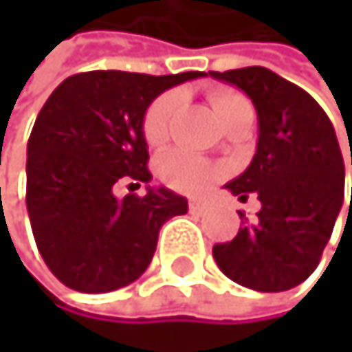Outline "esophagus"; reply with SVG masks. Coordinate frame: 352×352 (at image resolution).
Here are the masks:
<instances>
[{"label": "esophagus", "instance_id": "esophagus-1", "mask_svg": "<svg viewBox=\"0 0 352 352\" xmlns=\"http://www.w3.org/2000/svg\"><path fill=\"white\" fill-rule=\"evenodd\" d=\"M188 207H190L192 213H202V211H205V202L198 200V198H192V200L188 202Z\"/></svg>", "mask_w": 352, "mask_h": 352}]
</instances>
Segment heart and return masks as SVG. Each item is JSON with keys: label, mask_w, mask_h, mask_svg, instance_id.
Returning <instances> with one entry per match:
<instances>
[{"label": "heart", "mask_w": 352, "mask_h": 352, "mask_svg": "<svg viewBox=\"0 0 352 352\" xmlns=\"http://www.w3.org/2000/svg\"><path fill=\"white\" fill-rule=\"evenodd\" d=\"M209 97H211L213 109L219 116L221 122L230 113H234L236 109L249 105V101L243 97V94L232 88H213ZM182 101L184 99L177 90H168V92L160 94L158 99H154L150 103V107H147V111L143 116V135H145V141L152 147H158L168 139L173 118L182 107ZM158 175H160V179L166 186H170L173 190L198 194L202 190H207L219 177L221 168L211 164L205 158L188 152V150H173L160 158Z\"/></svg>", "instance_id": "1"}]
</instances>
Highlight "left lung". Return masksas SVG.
Masks as SVG:
<instances>
[{
	"label": "left lung",
	"instance_id": "obj_1",
	"mask_svg": "<svg viewBox=\"0 0 352 352\" xmlns=\"http://www.w3.org/2000/svg\"><path fill=\"white\" fill-rule=\"evenodd\" d=\"M209 76L241 88L258 111V152L226 188L241 202L251 192L262 202L255 219L239 211L243 228L232 241L213 247V258L243 287L287 292L319 266L344 202V160L336 131L306 90L266 67Z\"/></svg>",
	"mask_w": 352,
	"mask_h": 352
}]
</instances>
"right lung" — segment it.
I'll return each mask as SVG.
<instances>
[{
  "mask_svg": "<svg viewBox=\"0 0 352 352\" xmlns=\"http://www.w3.org/2000/svg\"><path fill=\"white\" fill-rule=\"evenodd\" d=\"M207 74L86 72L60 82L27 143V211L50 272L76 292L131 285L150 266L166 219L188 200L166 188L116 198L113 186L152 182L143 116L160 92Z\"/></svg>",
  "mask_w": 352,
  "mask_h": 352,
  "instance_id": "add662e5",
  "label": "right lung"
}]
</instances>
